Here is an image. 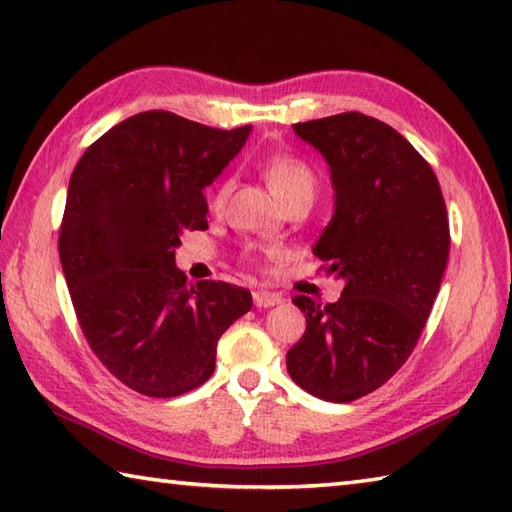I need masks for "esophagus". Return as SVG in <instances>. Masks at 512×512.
Segmentation results:
<instances>
[{
  "label": "esophagus",
  "mask_w": 512,
  "mask_h": 512,
  "mask_svg": "<svg viewBox=\"0 0 512 512\" xmlns=\"http://www.w3.org/2000/svg\"><path fill=\"white\" fill-rule=\"evenodd\" d=\"M253 299H255V306H259V308H270V306L282 304V297H279L277 293H270V290H255Z\"/></svg>",
  "instance_id": "34e87169"
}]
</instances>
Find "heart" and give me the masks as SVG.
<instances>
[{"label":"heart","mask_w":512,"mask_h":512,"mask_svg":"<svg viewBox=\"0 0 512 512\" xmlns=\"http://www.w3.org/2000/svg\"><path fill=\"white\" fill-rule=\"evenodd\" d=\"M262 170L268 186L273 188V193L282 199V202H288L290 197L302 195V193H308V195L315 193V184H317L315 170L310 168L302 157L273 155L270 159H266ZM230 186H233L230 184V179H224V182L215 188L213 197H210V208L213 210L224 208Z\"/></svg>","instance_id":"heart-1"}]
</instances>
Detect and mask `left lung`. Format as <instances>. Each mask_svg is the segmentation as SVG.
<instances>
[{
    "mask_svg": "<svg viewBox=\"0 0 512 512\" xmlns=\"http://www.w3.org/2000/svg\"><path fill=\"white\" fill-rule=\"evenodd\" d=\"M330 166L335 215L313 253L344 279L335 304L295 295L306 333L288 350L297 386L346 404L386 384L417 346L448 262L433 168L395 128L362 113L293 124Z\"/></svg>",
    "mask_w": 512,
    "mask_h": 512,
    "instance_id": "left-lung-1",
    "label": "left lung"
}]
</instances>
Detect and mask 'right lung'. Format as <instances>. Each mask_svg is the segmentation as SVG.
<instances>
[{"label":"right lung","mask_w":512,"mask_h":512,"mask_svg":"<svg viewBox=\"0 0 512 512\" xmlns=\"http://www.w3.org/2000/svg\"><path fill=\"white\" fill-rule=\"evenodd\" d=\"M248 133L146 110L90 144L70 175L59 228L68 293L90 350L137 393L202 386L219 337L253 306L250 290L188 284L175 266L184 233L208 228L204 188Z\"/></svg>","instance_id":"1"}]
</instances>
